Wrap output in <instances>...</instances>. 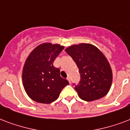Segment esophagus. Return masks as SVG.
<instances>
[{
  "instance_id": "1",
  "label": "esophagus",
  "mask_w": 130,
  "mask_h": 130,
  "mask_svg": "<svg viewBox=\"0 0 130 130\" xmlns=\"http://www.w3.org/2000/svg\"><path fill=\"white\" fill-rule=\"evenodd\" d=\"M67 79L68 80V82H69V83H71V80H70V77H68L67 78Z\"/></svg>"
}]
</instances>
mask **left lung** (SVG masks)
<instances>
[{
	"mask_svg": "<svg viewBox=\"0 0 130 130\" xmlns=\"http://www.w3.org/2000/svg\"><path fill=\"white\" fill-rule=\"evenodd\" d=\"M65 51L79 68L81 79L75 87L79 97L91 102L107 94L112 82V71L100 49L89 43H81L69 47Z\"/></svg>",
	"mask_w": 130,
	"mask_h": 130,
	"instance_id": "obj_1",
	"label": "left lung"
}]
</instances>
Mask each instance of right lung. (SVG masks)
Returning a JSON list of instances; mask_svg holds the SVG:
<instances>
[{"instance_id": "right-lung-1", "label": "right lung", "mask_w": 130, "mask_h": 130, "mask_svg": "<svg viewBox=\"0 0 130 130\" xmlns=\"http://www.w3.org/2000/svg\"><path fill=\"white\" fill-rule=\"evenodd\" d=\"M64 48L58 44L45 43L36 47L27 57L23 70V84L28 97L38 103L57 100L62 89L69 85L53 66L56 57Z\"/></svg>"}]
</instances>
